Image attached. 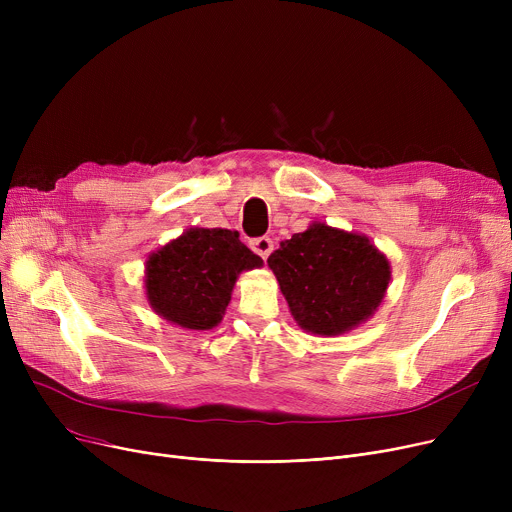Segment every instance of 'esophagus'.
Returning <instances> with one entry per match:
<instances>
[{
	"label": "esophagus",
	"mask_w": 512,
	"mask_h": 512,
	"mask_svg": "<svg viewBox=\"0 0 512 512\" xmlns=\"http://www.w3.org/2000/svg\"><path fill=\"white\" fill-rule=\"evenodd\" d=\"M251 249L265 261L267 257H270V253L274 251V240L270 236H259V238H253L251 240Z\"/></svg>",
	"instance_id": "esophagus-1"
}]
</instances>
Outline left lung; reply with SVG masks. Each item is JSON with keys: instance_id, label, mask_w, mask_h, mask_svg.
Returning <instances> with one entry per match:
<instances>
[{"instance_id": "1", "label": "left lung", "mask_w": 512, "mask_h": 512, "mask_svg": "<svg viewBox=\"0 0 512 512\" xmlns=\"http://www.w3.org/2000/svg\"><path fill=\"white\" fill-rule=\"evenodd\" d=\"M290 315L315 336H340L382 305L390 261L359 232L311 222L267 259Z\"/></svg>"}]
</instances>
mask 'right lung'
<instances>
[{"label":"right lung","mask_w":512,"mask_h":512,"mask_svg":"<svg viewBox=\"0 0 512 512\" xmlns=\"http://www.w3.org/2000/svg\"><path fill=\"white\" fill-rule=\"evenodd\" d=\"M261 265L236 230L186 228L147 257V303L174 326L211 330L222 321L238 276Z\"/></svg>","instance_id":"1"}]
</instances>
